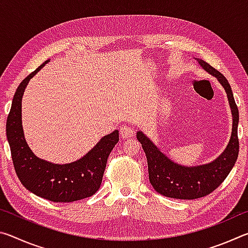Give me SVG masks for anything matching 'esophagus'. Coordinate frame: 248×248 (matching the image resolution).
Returning a JSON list of instances; mask_svg holds the SVG:
<instances>
[{
	"label": "esophagus",
	"mask_w": 248,
	"mask_h": 248,
	"mask_svg": "<svg viewBox=\"0 0 248 248\" xmlns=\"http://www.w3.org/2000/svg\"><path fill=\"white\" fill-rule=\"evenodd\" d=\"M136 134L134 128L129 124H123L120 127V136L123 138H131Z\"/></svg>",
	"instance_id": "obj_1"
}]
</instances>
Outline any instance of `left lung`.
<instances>
[{
  "label": "left lung",
  "instance_id": "obj_1",
  "mask_svg": "<svg viewBox=\"0 0 248 248\" xmlns=\"http://www.w3.org/2000/svg\"><path fill=\"white\" fill-rule=\"evenodd\" d=\"M197 60L207 72L215 75L224 87L232 109V134L224 152L216 161L201 166L185 167L176 164L165 156L149 138L144 136L143 132L139 131L137 133V139L142 144V149L144 150L148 159L150 183L158 194L169 198L192 200L211 194L224 182L238 156V109L233 97V92L223 74L205 61L200 59Z\"/></svg>",
  "mask_w": 248,
  "mask_h": 248
}]
</instances>
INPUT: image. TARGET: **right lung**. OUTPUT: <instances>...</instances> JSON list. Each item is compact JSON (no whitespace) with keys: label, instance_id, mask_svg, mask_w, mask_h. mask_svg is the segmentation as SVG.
<instances>
[{"label":"right lung","instance_id":"1","mask_svg":"<svg viewBox=\"0 0 248 248\" xmlns=\"http://www.w3.org/2000/svg\"><path fill=\"white\" fill-rule=\"evenodd\" d=\"M41 64L23 79L15 92L6 120V136L17 177L29 191L53 202H72L93 196L99 189L107 159L119 141V131L107 134L85 156L71 164H52L36 156L25 141L22 127V97Z\"/></svg>","mask_w":248,"mask_h":248}]
</instances>
